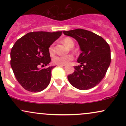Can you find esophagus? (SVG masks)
I'll return each mask as SVG.
<instances>
[{
    "instance_id": "34e87169",
    "label": "esophagus",
    "mask_w": 126,
    "mask_h": 126,
    "mask_svg": "<svg viewBox=\"0 0 126 126\" xmlns=\"http://www.w3.org/2000/svg\"><path fill=\"white\" fill-rule=\"evenodd\" d=\"M58 66H65V65H58Z\"/></svg>"
}]
</instances>
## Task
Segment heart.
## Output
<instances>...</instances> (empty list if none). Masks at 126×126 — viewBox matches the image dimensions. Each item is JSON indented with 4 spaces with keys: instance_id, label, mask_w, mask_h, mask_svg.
<instances>
[{
    "instance_id": "heart-1",
    "label": "heart",
    "mask_w": 126,
    "mask_h": 126,
    "mask_svg": "<svg viewBox=\"0 0 126 126\" xmlns=\"http://www.w3.org/2000/svg\"><path fill=\"white\" fill-rule=\"evenodd\" d=\"M62 42L67 46L68 47L70 48H73L74 47L75 43L73 40H72L70 37H66L64 39H63ZM48 51L50 54L53 56L54 54L55 50H54V44H51V46L49 47ZM73 59V56L72 54H67L65 55V56H58L55 57L53 59V63L56 64L58 65H65L67 63H69V62L72 61Z\"/></svg>"
}]
</instances>
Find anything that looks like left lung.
<instances>
[{
	"mask_svg": "<svg viewBox=\"0 0 126 126\" xmlns=\"http://www.w3.org/2000/svg\"><path fill=\"white\" fill-rule=\"evenodd\" d=\"M64 35L73 37L79 43L82 53L78 59L80 66L68 75L72 86L80 90L95 87L104 78L111 63L109 44L100 36L83 29L63 31Z\"/></svg>",
	"mask_w": 126,
	"mask_h": 126,
	"instance_id": "obj_1",
	"label": "left lung"
}]
</instances>
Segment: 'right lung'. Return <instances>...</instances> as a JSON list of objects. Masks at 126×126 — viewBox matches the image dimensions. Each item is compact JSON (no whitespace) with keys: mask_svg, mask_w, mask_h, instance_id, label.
<instances>
[{"mask_svg":"<svg viewBox=\"0 0 126 126\" xmlns=\"http://www.w3.org/2000/svg\"><path fill=\"white\" fill-rule=\"evenodd\" d=\"M62 31L31 32L17 40L11 51V65L16 79L24 89L38 92L48 86L55 66L40 69L51 62L48 48Z\"/></svg>","mask_w":126,"mask_h":126,"instance_id":"obj_1","label":"right lung"}]
</instances>
